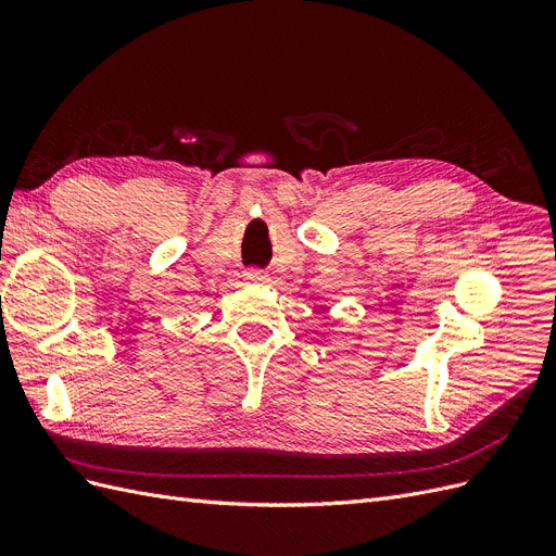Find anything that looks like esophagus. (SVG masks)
<instances>
[{
	"mask_svg": "<svg viewBox=\"0 0 556 556\" xmlns=\"http://www.w3.org/2000/svg\"><path fill=\"white\" fill-rule=\"evenodd\" d=\"M245 280L264 282V280H268V276H266V271H262V268H250V271H245Z\"/></svg>",
	"mask_w": 556,
	"mask_h": 556,
	"instance_id": "1",
	"label": "esophagus"
}]
</instances>
